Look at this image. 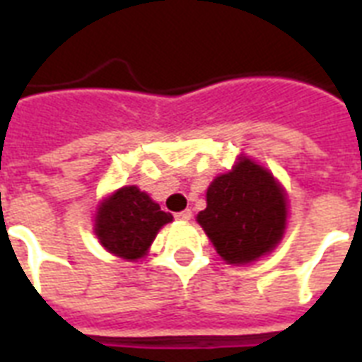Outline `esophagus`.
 I'll list each match as a JSON object with an SVG mask.
<instances>
[{
  "label": "esophagus",
  "mask_w": 362,
  "mask_h": 362,
  "mask_svg": "<svg viewBox=\"0 0 362 362\" xmlns=\"http://www.w3.org/2000/svg\"><path fill=\"white\" fill-rule=\"evenodd\" d=\"M192 210H182V212H178V214H175L176 220H180V221H189L192 220Z\"/></svg>",
  "instance_id": "1"
}]
</instances>
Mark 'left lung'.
Wrapping results in <instances>:
<instances>
[{
    "label": "left lung",
    "mask_w": 362,
    "mask_h": 362,
    "mask_svg": "<svg viewBox=\"0 0 362 362\" xmlns=\"http://www.w3.org/2000/svg\"><path fill=\"white\" fill-rule=\"evenodd\" d=\"M286 195L269 170L242 158L231 173L216 176L197 221L227 263L255 261L280 242Z\"/></svg>",
    "instance_id": "left-lung-1"
}]
</instances>
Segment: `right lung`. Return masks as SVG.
<instances>
[{
    "label": "right lung",
    "instance_id": "add662e5",
    "mask_svg": "<svg viewBox=\"0 0 362 362\" xmlns=\"http://www.w3.org/2000/svg\"><path fill=\"white\" fill-rule=\"evenodd\" d=\"M173 216L161 210L136 186L120 187L98 210L95 235L110 253L124 259H141L158 231Z\"/></svg>",
    "mask_w": 362,
    "mask_h": 362
}]
</instances>
